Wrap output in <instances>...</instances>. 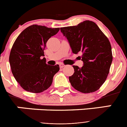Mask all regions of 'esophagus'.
Wrapping results in <instances>:
<instances>
[{
  "mask_svg": "<svg viewBox=\"0 0 127 127\" xmlns=\"http://www.w3.org/2000/svg\"><path fill=\"white\" fill-rule=\"evenodd\" d=\"M65 65L64 64H60V68H63V67H64Z\"/></svg>",
  "mask_w": 127,
  "mask_h": 127,
  "instance_id": "esophagus-1",
  "label": "esophagus"
}]
</instances>
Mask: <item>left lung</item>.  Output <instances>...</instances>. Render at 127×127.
Segmentation results:
<instances>
[{"label":"left lung","mask_w":127,"mask_h":127,"mask_svg":"<svg viewBox=\"0 0 127 127\" xmlns=\"http://www.w3.org/2000/svg\"><path fill=\"white\" fill-rule=\"evenodd\" d=\"M60 30L68 39L72 53H82L79 59L84 64L81 68L73 65L74 72L69 78L71 85L84 94L98 90L107 79L113 61L108 38L96 23L89 20Z\"/></svg>","instance_id":"left-lung-1"}]
</instances>
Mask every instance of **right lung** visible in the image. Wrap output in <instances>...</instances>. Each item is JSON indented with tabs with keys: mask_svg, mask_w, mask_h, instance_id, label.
Masks as SVG:
<instances>
[{
	"mask_svg": "<svg viewBox=\"0 0 127 127\" xmlns=\"http://www.w3.org/2000/svg\"><path fill=\"white\" fill-rule=\"evenodd\" d=\"M59 30V28L32 25L23 30L14 41L10 52V65L14 78L25 90L41 93L52 84L60 67L46 64L42 57L47 41Z\"/></svg>",
	"mask_w": 127,
	"mask_h": 127,
	"instance_id": "add662e5",
	"label": "right lung"
}]
</instances>
